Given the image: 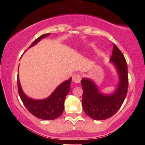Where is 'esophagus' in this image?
<instances>
[{"label":"esophagus","instance_id":"34e87169","mask_svg":"<svg viewBox=\"0 0 145 145\" xmlns=\"http://www.w3.org/2000/svg\"><path fill=\"white\" fill-rule=\"evenodd\" d=\"M72 81L75 83H80L81 81V76L80 74H74L72 77Z\"/></svg>","mask_w":145,"mask_h":145}]
</instances>
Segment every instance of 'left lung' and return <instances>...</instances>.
I'll return each instance as SVG.
<instances>
[{
	"label": "left lung",
	"mask_w": 145,
	"mask_h": 145,
	"mask_svg": "<svg viewBox=\"0 0 145 145\" xmlns=\"http://www.w3.org/2000/svg\"><path fill=\"white\" fill-rule=\"evenodd\" d=\"M110 61L114 63L120 80L114 93L110 95H103L99 92L97 86L91 80L83 78L81 81L83 110L88 116L95 120H104L114 115L122 106L127 93V62L123 53L115 44L113 45Z\"/></svg>",
	"instance_id": "left-lung-1"
}]
</instances>
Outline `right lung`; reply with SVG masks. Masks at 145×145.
I'll return each mask as SVG.
<instances>
[{"instance_id":"obj_1","label":"right lung","mask_w":145,"mask_h":145,"mask_svg":"<svg viewBox=\"0 0 145 145\" xmlns=\"http://www.w3.org/2000/svg\"><path fill=\"white\" fill-rule=\"evenodd\" d=\"M49 35V33L42 35L33 41L29 48L32 47L41 39L48 36ZM17 82L18 93L20 95L21 100L26 109L33 115L43 120H54L63 114L64 110L65 99L66 95L70 91L71 78L60 84L50 97L42 100H35L28 97L23 93L21 89L20 83L18 78Z\"/></svg>"}]
</instances>
